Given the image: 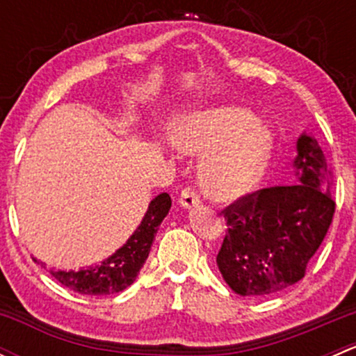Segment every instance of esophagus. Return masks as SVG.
I'll return each instance as SVG.
<instances>
[{"instance_id":"34e87169","label":"esophagus","mask_w":356,"mask_h":356,"mask_svg":"<svg viewBox=\"0 0 356 356\" xmlns=\"http://www.w3.org/2000/svg\"><path fill=\"white\" fill-rule=\"evenodd\" d=\"M179 203L182 204L184 208H191L195 204L200 203V195L193 186H186L181 193V198H179Z\"/></svg>"}]
</instances>
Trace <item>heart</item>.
Returning <instances> with one entry per match:
<instances>
[{
	"label": "heart",
	"instance_id": "heart-1",
	"mask_svg": "<svg viewBox=\"0 0 356 356\" xmlns=\"http://www.w3.org/2000/svg\"><path fill=\"white\" fill-rule=\"evenodd\" d=\"M172 141L186 153H208L200 182L210 198L232 201L253 191L264 179L274 138L254 113L241 106H220L182 117Z\"/></svg>",
	"mask_w": 356,
	"mask_h": 356
}]
</instances>
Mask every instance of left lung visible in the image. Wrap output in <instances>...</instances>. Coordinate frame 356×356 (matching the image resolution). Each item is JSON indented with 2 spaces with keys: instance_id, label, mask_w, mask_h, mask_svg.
<instances>
[{
  "instance_id": "left-lung-1",
  "label": "left lung",
  "mask_w": 356,
  "mask_h": 356,
  "mask_svg": "<svg viewBox=\"0 0 356 356\" xmlns=\"http://www.w3.org/2000/svg\"><path fill=\"white\" fill-rule=\"evenodd\" d=\"M298 182L248 193L222 210L225 238L218 270L241 296H268L288 289L307 274L332 224V172L318 143L298 139Z\"/></svg>"
}]
</instances>
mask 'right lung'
I'll list each match as a JSON object with an SVG mask.
<instances>
[{
  "mask_svg": "<svg viewBox=\"0 0 356 356\" xmlns=\"http://www.w3.org/2000/svg\"><path fill=\"white\" fill-rule=\"evenodd\" d=\"M170 207V196L167 193H161L149 203L148 211H146L138 231L110 258L95 267L81 268L77 272L51 270V275L60 284L79 294L106 296V294L120 293L129 288L138 277L139 270L145 265L149 250H152L158 227H160L161 220L167 217Z\"/></svg>",
  "mask_w": 356,
  "mask_h": 356,
  "instance_id": "1",
  "label": "right lung"
}]
</instances>
